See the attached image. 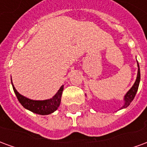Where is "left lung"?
<instances>
[{
	"label": "left lung",
	"instance_id": "8db88e82",
	"mask_svg": "<svg viewBox=\"0 0 147 147\" xmlns=\"http://www.w3.org/2000/svg\"><path fill=\"white\" fill-rule=\"evenodd\" d=\"M137 65H138V73H137V77H136V82L133 84L131 88L124 95V98H123V102H124V103H123V106L121 107L120 109L127 108L131 104V102H132L133 99L135 98V96H136V93H137V90H138V88H139V82H140V69H139V65L138 61H137Z\"/></svg>",
	"mask_w": 147,
	"mask_h": 147
}]
</instances>
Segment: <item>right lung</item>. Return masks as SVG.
Wrapping results in <instances>:
<instances>
[{
	"label": "right lung",
	"mask_w": 147,
	"mask_h": 147,
	"mask_svg": "<svg viewBox=\"0 0 147 147\" xmlns=\"http://www.w3.org/2000/svg\"><path fill=\"white\" fill-rule=\"evenodd\" d=\"M11 85L20 103L24 108L31 111L32 113L39 115H49L55 112L60 106L61 96L64 90V85L61 86V88L59 89L57 94L52 98L46 99V100H32V99L27 98L18 92L15 88L12 82H11Z\"/></svg>",
	"instance_id": "right-lung-1"
}]
</instances>
